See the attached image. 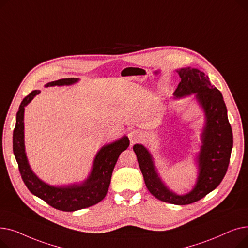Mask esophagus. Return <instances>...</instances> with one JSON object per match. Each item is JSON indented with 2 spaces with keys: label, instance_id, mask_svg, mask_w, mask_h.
<instances>
[{
  "label": "esophagus",
  "instance_id": "esophagus-1",
  "mask_svg": "<svg viewBox=\"0 0 248 248\" xmlns=\"http://www.w3.org/2000/svg\"><path fill=\"white\" fill-rule=\"evenodd\" d=\"M128 138L132 144H135V142H138L141 139V136L137 129H131V131L128 132Z\"/></svg>",
  "mask_w": 248,
  "mask_h": 248
}]
</instances>
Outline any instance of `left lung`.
<instances>
[{
    "instance_id": "1",
    "label": "left lung",
    "mask_w": 248,
    "mask_h": 248,
    "mask_svg": "<svg viewBox=\"0 0 248 248\" xmlns=\"http://www.w3.org/2000/svg\"><path fill=\"white\" fill-rule=\"evenodd\" d=\"M178 73L181 81L174 93L175 96L197 93L196 97L206 114V126L202 134L203 145L199 155L200 173L196 186L189 194L179 196L164 186L148 150L142 145H135L134 151L146 186L153 196L167 203L188 205L204 198L223 180L230 161L233 135L223 96L211 85L208 76L195 68H183L178 70Z\"/></svg>"
}]
</instances>
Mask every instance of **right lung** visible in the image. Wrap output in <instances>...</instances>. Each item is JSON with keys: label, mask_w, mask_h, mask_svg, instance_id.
I'll return each mask as SVG.
<instances>
[{"label": "right lung", "mask_w": 248, "mask_h": 248, "mask_svg": "<svg viewBox=\"0 0 248 248\" xmlns=\"http://www.w3.org/2000/svg\"><path fill=\"white\" fill-rule=\"evenodd\" d=\"M77 80L76 78H63L49 82L45 86L69 85ZM39 93L40 90H33L23 99L17 112L16 126L13 133V152L26 187L35 196L41 198L50 206L61 211L71 212L97 204L106 197L116 161L121 153L129 146V140L124 137L110 145L104 146L97 153L93 171L82 185L56 188L43 183L31 171L26 158L24 146V108Z\"/></svg>", "instance_id": "add662e5"}]
</instances>
